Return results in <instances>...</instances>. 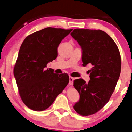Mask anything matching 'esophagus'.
Returning <instances> with one entry per match:
<instances>
[{"label": "esophagus", "instance_id": "1", "mask_svg": "<svg viewBox=\"0 0 132 132\" xmlns=\"http://www.w3.org/2000/svg\"><path fill=\"white\" fill-rule=\"evenodd\" d=\"M74 79H75L74 78H73L72 77H71V76H70V82H69V84H70V85H72Z\"/></svg>", "mask_w": 132, "mask_h": 132}]
</instances>
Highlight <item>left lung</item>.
I'll return each mask as SVG.
<instances>
[{"instance_id": "left-lung-1", "label": "left lung", "mask_w": 132, "mask_h": 132, "mask_svg": "<svg viewBox=\"0 0 132 132\" xmlns=\"http://www.w3.org/2000/svg\"><path fill=\"white\" fill-rule=\"evenodd\" d=\"M71 35L82 48L83 66L92 65L87 84L82 79L73 81L80 94L73 108L79 115L88 116L109 101L121 73V55L114 40L101 30L75 29Z\"/></svg>"}]
</instances>
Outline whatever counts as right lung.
I'll use <instances>...</instances> for the list:
<instances>
[{
    "instance_id": "1",
    "label": "right lung",
    "mask_w": 132,
    "mask_h": 132,
    "mask_svg": "<svg viewBox=\"0 0 132 132\" xmlns=\"http://www.w3.org/2000/svg\"><path fill=\"white\" fill-rule=\"evenodd\" d=\"M72 31L48 27L29 35L23 41L14 75L21 100L30 109L46 110L68 85L67 73L57 74L45 68L56 59L59 44Z\"/></svg>"
}]
</instances>
